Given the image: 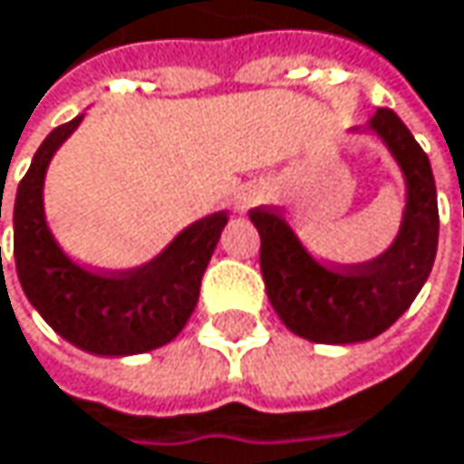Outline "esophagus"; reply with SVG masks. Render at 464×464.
<instances>
[{"mask_svg":"<svg viewBox=\"0 0 464 464\" xmlns=\"http://www.w3.org/2000/svg\"><path fill=\"white\" fill-rule=\"evenodd\" d=\"M269 200V189L259 184V181H251V184H243L237 192H235V198H232V205H235V210L237 213H243V210H248V208H254V205L266 203Z\"/></svg>","mask_w":464,"mask_h":464,"instance_id":"esophagus-1","label":"esophagus"}]
</instances>
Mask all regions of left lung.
<instances>
[{"instance_id":"8db88e82","label":"left lung","mask_w":464,"mask_h":464,"mask_svg":"<svg viewBox=\"0 0 464 464\" xmlns=\"http://www.w3.org/2000/svg\"><path fill=\"white\" fill-rule=\"evenodd\" d=\"M403 176V213L392 243L347 272L320 264L294 227L269 208L248 216L261 235V275L269 304L288 331L318 344L369 342L401 318L433 269L438 200L433 168L392 109H377L363 125Z\"/></svg>"}]
</instances>
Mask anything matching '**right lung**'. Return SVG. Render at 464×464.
<instances>
[{"instance_id":"right-lung-1","label":"right lung","mask_w":464,"mask_h":464,"mask_svg":"<svg viewBox=\"0 0 464 464\" xmlns=\"http://www.w3.org/2000/svg\"><path fill=\"white\" fill-rule=\"evenodd\" d=\"M82 120L85 114H77L55 128L18 184L13 208L18 280L31 307L74 347L101 358L141 355L173 342L192 318L205 266L229 213L218 210L192 221L139 266L114 275L85 269L61 248L44 213L47 168Z\"/></svg>"}]
</instances>
